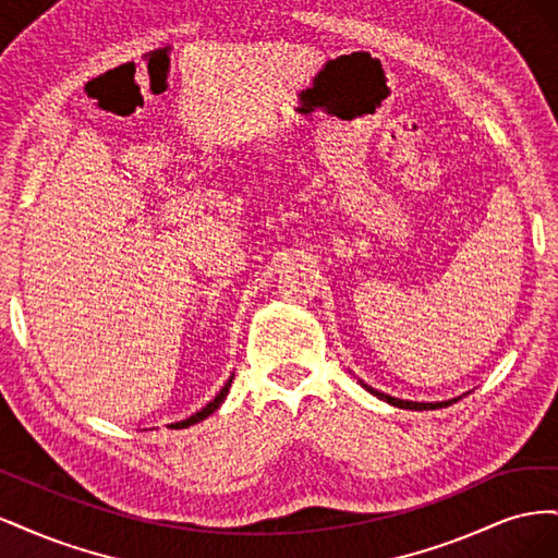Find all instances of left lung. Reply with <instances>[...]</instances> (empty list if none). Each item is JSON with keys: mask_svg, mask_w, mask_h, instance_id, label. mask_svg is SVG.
<instances>
[{"mask_svg": "<svg viewBox=\"0 0 558 558\" xmlns=\"http://www.w3.org/2000/svg\"><path fill=\"white\" fill-rule=\"evenodd\" d=\"M369 393L373 396H377L379 400H386V402H391V404H396V408H400V410H440V408H447V404H451V402H456V400H447V402H412V400H400V398H393V396H386V393H379V391H375L373 386H367V384H363Z\"/></svg>", "mask_w": 558, "mask_h": 558, "instance_id": "obj_1", "label": "left lung"}]
</instances>
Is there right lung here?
I'll use <instances>...</instances> for the list:
<instances>
[{
	"label": "right lung",
	"instance_id": "add662e5",
	"mask_svg": "<svg viewBox=\"0 0 558 558\" xmlns=\"http://www.w3.org/2000/svg\"><path fill=\"white\" fill-rule=\"evenodd\" d=\"M230 384H232V377L226 381V386L221 388V391H218V396L207 404V408H202L199 412H195V414L189 416V418L177 421V424H172V428H189V426L197 424V421H202V418H207L209 414H214L218 408H221V402L226 400V396H228V391H230Z\"/></svg>",
	"mask_w": 558,
	"mask_h": 558
}]
</instances>
